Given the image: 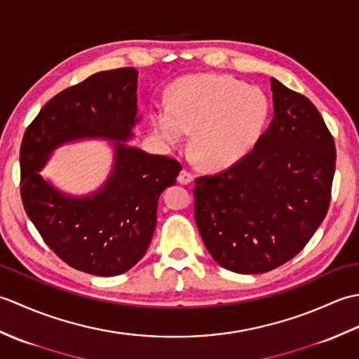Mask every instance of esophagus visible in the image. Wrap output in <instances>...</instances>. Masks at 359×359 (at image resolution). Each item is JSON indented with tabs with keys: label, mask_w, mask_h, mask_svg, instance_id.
Instances as JSON below:
<instances>
[{
	"label": "esophagus",
	"mask_w": 359,
	"mask_h": 359,
	"mask_svg": "<svg viewBox=\"0 0 359 359\" xmlns=\"http://www.w3.org/2000/svg\"><path fill=\"white\" fill-rule=\"evenodd\" d=\"M177 182H179V184H182V185L191 184V182H193V174L189 172L188 170H182L179 172V175H177Z\"/></svg>",
	"instance_id": "1"
}]
</instances>
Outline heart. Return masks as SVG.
Instances as JSON below:
<instances>
[{"instance_id": "b5f03b06", "label": "heart", "mask_w": 359, "mask_h": 359, "mask_svg": "<svg viewBox=\"0 0 359 359\" xmlns=\"http://www.w3.org/2000/svg\"><path fill=\"white\" fill-rule=\"evenodd\" d=\"M270 100L262 89L247 86L230 75L202 74L179 80L171 88L170 108L152 120L171 144L191 133V149L208 170L238 163L253 149L269 125Z\"/></svg>"}]
</instances>
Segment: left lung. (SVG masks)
<instances>
[{
    "label": "left lung",
    "instance_id": "1",
    "mask_svg": "<svg viewBox=\"0 0 359 359\" xmlns=\"http://www.w3.org/2000/svg\"><path fill=\"white\" fill-rule=\"evenodd\" d=\"M274 117L228 170L194 180V217L224 269L257 274L293 259L321 225L337 163L333 135L306 95L270 80Z\"/></svg>",
    "mask_w": 359,
    "mask_h": 359
}]
</instances>
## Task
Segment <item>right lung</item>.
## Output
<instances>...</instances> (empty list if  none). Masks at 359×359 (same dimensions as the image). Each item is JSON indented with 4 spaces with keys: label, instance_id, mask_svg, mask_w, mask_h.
Instances as JSON below:
<instances>
[{
    "label": "right lung",
    "instance_id": "add662e5",
    "mask_svg": "<svg viewBox=\"0 0 359 359\" xmlns=\"http://www.w3.org/2000/svg\"><path fill=\"white\" fill-rule=\"evenodd\" d=\"M137 75L134 67H120L62 90L43 106L21 142L20 193L29 219L63 262L95 276H117L143 257L158 196L175 184L180 163L117 143L111 179L85 199L55 191L38 171L63 142L128 139L137 121Z\"/></svg>",
    "mask_w": 359,
    "mask_h": 359
}]
</instances>
